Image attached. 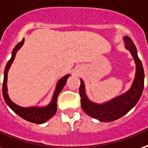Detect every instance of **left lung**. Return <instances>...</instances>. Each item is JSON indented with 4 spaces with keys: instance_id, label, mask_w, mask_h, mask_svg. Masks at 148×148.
<instances>
[{
    "instance_id": "obj_1",
    "label": "left lung",
    "mask_w": 148,
    "mask_h": 148,
    "mask_svg": "<svg viewBox=\"0 0 148 148\" xmlns=\"http://www.w3.org/2000/svg\"><path fill=\"white\" fill-rule=\"evenodd\" d=\"M123 41L125 48L131 53L136 65L134 82L127 92L106 102L96 103L91 101L87 96L84 82L81 79L79 93L82 109L89 116L100 122H112L123 116L137 105L143 93L144 72L141 61L137 55V48L130 37L124 36Z\"/></svg>"
}]
</instances>
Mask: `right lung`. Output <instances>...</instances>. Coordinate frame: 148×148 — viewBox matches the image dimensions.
<instances>
[{"mask_svg":"<svg viewBox=\"0 0 148 148\" xmlns=\"http://www.w3.org/2000/svg\"><path fill=\"white\" fill-rule=\"evenodd\" d=\"M25 42V39L21 40V42H18L12 50L11 53V59L9 60L7 63L4 73V82H3V88H2V92H3V97L4 101L7 105L11 108L13 111L18 115L22 119H25L27 121L34 123L42 124L48 121L49 119H51L54 115L56 114L57 110V97L59 95L60 92L64 89V86L66 85L67 79L71 76V74H66L65 76L60 79L57 82L55 88V91L53 92V97L50 102L47 106H31V107H22L18 105L15 104L14 102L11 101V99L9 98L8 93V71L11 67V64L14 61L17 52L21 49V47L23 46Z\"/></svg>","mask_w":148,"mask_h":148,"instance_id":"right-lung-1","label":"right lung"}]
</instances>
